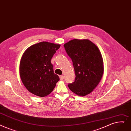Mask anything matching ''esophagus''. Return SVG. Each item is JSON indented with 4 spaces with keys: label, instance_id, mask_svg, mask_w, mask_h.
Listing matches in <instances>:
<instances>
[{
    "label": "esophagus",
    "instance_id": "obj_1",
    "mask_svg": "<svg viewBox=\"0 0 131 131\" xmlns=\"http://www.w3.org/2000/svg\"><path fill=\"white\" fill-rule=\"evenodd\" d=\"M59 78H60V80H62L64 79V76L63 75H60Z\"/></svg>",
    "mask_w": 131,
    "mask_h": 131
}]
</instances>
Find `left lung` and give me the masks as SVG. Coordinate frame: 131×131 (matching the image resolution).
Here are the masks:
<instances>
[{"instance_id": "8db88e82", "label": "left lung", "mask_w": 131, "mask_h": 131, "mask_svg": "<svg viewBox=\"0 0 131 131\" xmlns=\"http://www.w3.org/2000/svg\"><path fill=\"white\" fill-rule=\"evenodd\" d=\"M64 47L72 60L76 75L74 82L68 84L70 89L80 96L92 93L104 72L103 60L99 48L87 39H74Z\"/></svg>"}]
</instances>
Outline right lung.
Returning a JSON list of instances; mask_svg holds the SVG:
<instances>
[{"mask_svg":"<svg viewBox=\"0 0 131 131\" xmlns=\"http://www.w3.org/2000/svg\"><path fill=\"white\" fill-rule=\"evenodd\" d=\"M60 44L41 42L28 48L22 56L20 76L31 93L45 97L51 93L59 77L53 72L51 60Z\"/></svg>","mask_w":131,"mask_h":131,"instance_id":"obj_1","label":"right lung"}]
</instances>
